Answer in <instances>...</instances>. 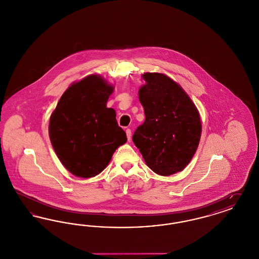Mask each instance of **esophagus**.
Masks as SVG:
<instances>
[{
    "mask_svg": "<svg viewBox=\"0 0 259 259\" xmlns=\"http://www.w3.org/2000/svg\"><path fill=\"white\" fill-rule=\"evenodd\" d=\"M126 136H127L128 141H130V140H131V137H132V133H131V130H130V129H126Z\"/></svg>",
    "mask_w": 259,
    "mask_h": 259,
    "instance_id": "34e87169",
    "label": "esophagus"
}]
</instances>
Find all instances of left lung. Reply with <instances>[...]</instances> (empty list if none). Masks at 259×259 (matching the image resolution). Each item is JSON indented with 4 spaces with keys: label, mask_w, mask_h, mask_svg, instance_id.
I'll return each mask as SVG.
<instances>
[{
    "label": "left lung",
    "mask_w": 259,
    "mask_h": 259,
    "mask_svg": "<svg viewBox=\"0 0 259 259\" xmlns=\"http://www.w3.org/2000/svg\"><path fill=\"white\" fill-rule=\"evenodd\" d=\"M139 89L146 120L133 135L148 167L168 177L181 172L197 150L202 124L195 104L179 83L166 74L145 73Z\"/></svg>",
    "instance_id": "8db88e82"
}]
</instances>
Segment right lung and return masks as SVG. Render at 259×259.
Returning <instances> with one entry per match:
<instances>
[{
    "instance_id": "add662e5",
    "label": "right lung",
    "mask_w": 259,
    "mask_h": 259,
    "mask_svg": "<svg viewBox=\"0 0 259 259\" xmlns=\"http://www.w3.org/2000/svg\"><path fill=\"white\" fill-rule=\"evenodd\" d=\"M113 90L100 74H89L68 87L50 115L51 145L62 165L75 177L99 175L127 142L115 111L107 108Z\"/></svg>"
}]
</instances>
